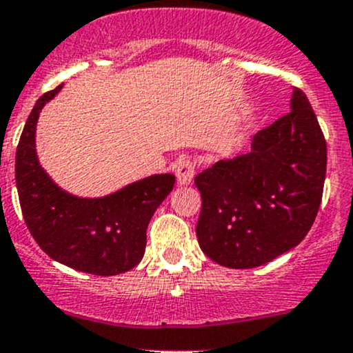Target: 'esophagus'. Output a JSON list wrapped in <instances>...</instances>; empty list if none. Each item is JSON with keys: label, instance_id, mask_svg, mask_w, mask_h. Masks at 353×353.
I'll list each match as a JSON object with an SVG mask.
<instances>
[{"label": "esophagus", "instance_id": "34e87169", "mask_svg": "<svg viewBox=\"0 0 353 353\" xmlns=\"http://www.w3.org/2000/svg\"><path fill=\"white\" fill-rule=\"evenodd\" d=\"M195 175V163L192 159H180L176 165V180L180 185H190Z\"/></svg>", "mask_w": 353, "mask_h": 353}]
</instances>
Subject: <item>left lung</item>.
<instances>
[{
  "label": "left lung",
  "mask_w": 353,
  "mask_h": 353,
  "mask_svg": "<svg viewBox=\"0 0 353 353\" xmlns=\"http://www.w3.org/2000/svg\"><path fill=\"white\" fill-rule=\"evenodd\" d=\"M326 141L303 90L290 112L255 134L252 150L195 176L201 250L228 268H255L299 245L323 197Z\"/></svg>",
  "instance_id": "8db88e82"
}]
</instances>
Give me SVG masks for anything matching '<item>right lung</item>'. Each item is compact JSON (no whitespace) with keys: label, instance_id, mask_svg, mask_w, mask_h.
I'll return each mask as SVG.
<instances>
[{"label":"right lung","instance_id":"add662e5","mask_svg":"<svg viewBox=\"0 0 353 353\" xmlns=\"http://www.w3.org/2000/svg\"><path fill=\"white\" fill-rule=\"evenodd\" d=\"M56 90L43 93L28 115L17 148L14 178L21 214L37 245L52 260L93 275H119L141 261L152 214L173 190L175 175H152L100 199L57 187L39 165L35 127Z\"/></svg>","mask_w":353,"mask_h":353}]
</instances>
